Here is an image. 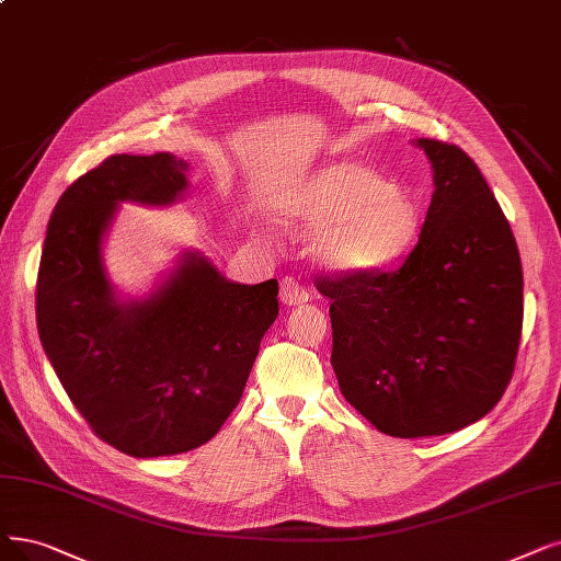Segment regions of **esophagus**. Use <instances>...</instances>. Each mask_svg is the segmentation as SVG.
<instances>
[{
    "instance_id": "34e87169",
    "label": "esophagus",
    "mask_w": 561,
    "mask_h": 561,
    "mask_svg": "<svg viewBox=\"0 0 561 561\" xmlns=\"http://www.w3.org/2000/svg\"><path fill=\"white\" fill-rule=\"evenodd\" d=\"M280 301L287 306H301L308 301V289L293 276H285L280 280Z\"/></svg>"
}]
</instances>
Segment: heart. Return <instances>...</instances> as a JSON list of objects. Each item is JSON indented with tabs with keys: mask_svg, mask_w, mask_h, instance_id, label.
<instances>
[{
	"mask_svg": "<svg viewBox=\"0 0 561 561\" xmlns=\"http://www.w3.org/2000/svg\"><path fill=\"white\" fill-rule=\"evenodd\" d=\"M289 228H320L312 255L333 274L375 276L393 268L421 232L416 199L362 163L320 168L278 203Z\"/></svg>",
	"mask_w": 561,
	"mask_h": 561,
	"instance_id": "obj_1",
	"label": "heart"
}]
</instances>
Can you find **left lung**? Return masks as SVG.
<instances>
[{
	"instance_id": "obj_1",
	"label": "left lung",
	"mask_w": 561,
	"mask_h": 561,
	"mask_svg": "<svg viewBox=\"0 0 561 561\" xmlns=\"http://www.w3.org/2000/svg\"><path fill=\"white\" fill-rule=\"evenodd\" d=\"M433 203L396 272L318 274L331 299V366L350 405L391 437H433L479 421L504 396L523 333V266L477 163L419 140Z\"/></svg>"
}]
</instances>
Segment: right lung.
<instances>
[{
  "label": "right lung",
  "instance_id": "1",
  "mask_svg": "<svg viewBox=\"0 0 561 561\" xmlns=\"http://www.w3.org/2000/svg\"><path fill=\"white\" fill-rule=\"evenodd\" d=\"M186 168L172 153L110 156L59 197L38 264L36 327L64 391L99 439L136 458L207 444L278 318L276 278L230 283L195 255L151 299L112 297L101 237L117 203H172Z\"/></svg>",
  "mask_w": 561,
  "mask_h": 561
}]
</instances>
